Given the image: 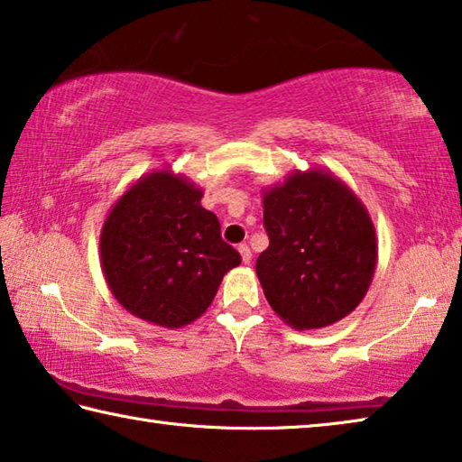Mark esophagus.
Masks as SVG:
<instances>
[{
	"instance_id": "esophagus-1",
	"label": "esophagus",
	"mask_w": 462,
	"mask_h": 462,
	"mask_svg": "<svg viewBox=\"0 0 462 462\" xmlns=\"http://www.w3.org/2000/svg\"><path fill=\"white\" fill-rule=\"evenodd\" d=\"M238 253H240L242 263H245V264H248L250 261H253V253H250L248 245H240V246H238Z\"/></svg>"
}]
</instances>
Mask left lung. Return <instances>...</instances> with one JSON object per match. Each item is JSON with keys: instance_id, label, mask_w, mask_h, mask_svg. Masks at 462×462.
<instances>
[{"instance_id": "8db88e82", "label": "left lung", "mask_w": 462, "mask_h": 462, "mask_svg": "<svg viewBox=\"0 0 462 462\" xmlns=\"http://www.w3.org/2000/svg\"><path fill=\"white\" fill-rule=\"evenodd\" d=\"M269 246L256 275L273 311L295 330L355 311L377 267V234L365 203L326 169H295L263 187Z\"/></svg>"}]
</instances>
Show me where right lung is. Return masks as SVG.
I'll return each instance as SVG.
<instances>
[{
    "label": "right lung",
    "mask_w": 462,
    "mask_h": 462,
    "mask_svg": "<svg viewBox=\"0 0 462 462\" xmlns=\"http://www.w3.org/2000/svg\"><path fill=\"white\" fill-rule=\"evenodd\" d=\"M203 189L156 169L114 203L99 234V261L109 291L144 322L183 328L206 314L240 254L220 236Z\"/></svg>",
    "instance_id": "1"
}]
</instances>
